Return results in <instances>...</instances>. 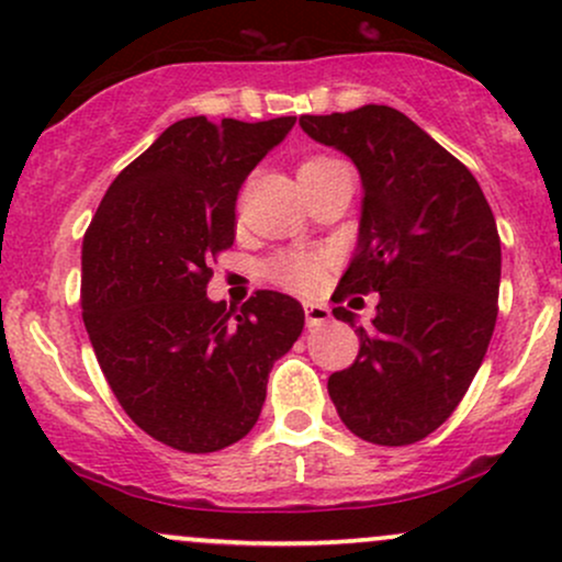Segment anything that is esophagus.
Wrapping results in <instances>:
<instances>
[{
  "mask_svg": "<svg viewBox=\"0 0 562 562\" xmlns=\"http://www.w3.org/2000/svg\"><path fill=\"white\" fill-rule=\"evenodd\" d=\"M303 314H306L308 327H319L330 319V308H327L325 303H306V306H303Z\"/></svg>",
  "mask_w": 562,
  "mask_h": 562,
  "instance_id": "esophagus-1",
  "label": "esophagus"
}]
</instances>
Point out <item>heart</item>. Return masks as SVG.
Returning a JSON list of instances; mask_svg holds the SVG:
<instances>
[{
  "instance_id": "1",
  "label": "heart",
  "mask_w": 562,
  "mask_h": 562,
  "mask_svg": "<svg viewBox=\"0 0 562 562\" xmlns=\"http://www.w3.org/2000/svg\"><path fill=\"white\" fill-rule=\"evenodd\" d=\"M330 164V158H312L301 166V169H314V166H325ZM322 272V261L317 256L308 254H295V256H285L272 267L274 280H280L282 285L293 288V290H308L317 285Z\"/></svg>"
}]
</instances>
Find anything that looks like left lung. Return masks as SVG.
<instances>
[{"label": "left lung", "instance_id": "obj_1", "mask_svg": "<svg viewBox=\"0 0 562 562\" xmlns=\"http://www.w3.org/2000/svg\"><path fill=\"white\" fill-rule=\"evenodd\" d=\"M299 124L362 179L357 250L333 299L380 293L372 327L357 330L359 357L327 391L353 436L415 443L454 412L486 357L502 274L494 214L473 173L389 105ZM333 314L357 327L344 306Z\"/></svg>", "mask_w": 562, "mask_h": 562}]
</instances>
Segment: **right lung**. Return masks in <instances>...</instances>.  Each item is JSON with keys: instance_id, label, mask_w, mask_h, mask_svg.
I'll use <instances>...</instances> for the list:
<instances>
[{"instance_id": "obj_1", "label": "right lung", "mask_w": 562, "mask_h": 562, "mask_svg": "<svg viewBox=\"0 0 562 562\" xmlns=\"http://www.w3.org/2000/svg\"><path fill=\"white\" fill-rule=\"evenodd\" d=\"M295 126L205 115L166 128L108 187L81 245L83 325L126 415L166 447L218 451L250 434L269 372L303 308L259 290L227 308L205 295L211 259L235 243L240 184Z\"/></svg>"}]
</instances>
